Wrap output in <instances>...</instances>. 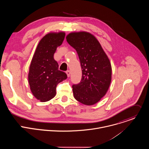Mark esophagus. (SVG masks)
<instances>
[{
	"label": "esophagus",
	"instance_id": "obj_1",
	"mask_svg": "<svg viewBox=\"0 0 149 149\" xmlns=\"http://www.w3.org/2000/svg\"><path fill=\"white\" fill-rule=\"evenodd\" d=\"M66 74H67V75L68 77H69L70 76V71L69 70H68V71H66Z\"/></svg>",
	"mask_w": 149,
	"mask_h": 149
}]
</instances>
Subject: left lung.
Here are the masks:
<instances>
[{"label": "left lung", "instance_id": "left-lung-1", "mask_svg": "<svg viewBox=\"0 0 149 149\" xmlns=\"http://www.w3.org/2000/svg\"><path fill=\"white\" fill-rule=\"evenodd\" d=\"M66 39L76 50L82 70L81 81L72 86L74 98L83 104L94 105L110 87L112 71L110 60L98 40L88 32L70 33Z\"/></svg>", "mask_w": 149, "mask_h": 149}]
</instances>
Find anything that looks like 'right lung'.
<instances>
[{"label": "right lung", "mask_w": 149, "mask_h": 149, "mask_svg": "<svg viewBox=\"0 0 149 149\" xmlns=\"http://www.w3.org/2000/svg\"><path fill=\"white\" fill-rule=\"evenodd\" d=\"M65 36L64 32L46 35L39 42L32 58L28 81L33 95L41 102L53 98L58 84L67 78L64 72L58 70V63L54 59V54Z\"/></svg>", "instance_id": "1"}]
</instances>
